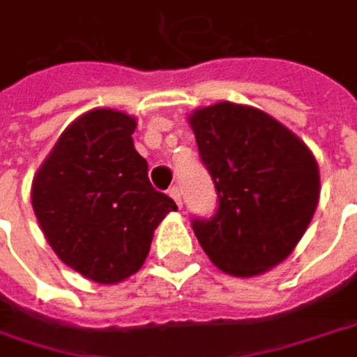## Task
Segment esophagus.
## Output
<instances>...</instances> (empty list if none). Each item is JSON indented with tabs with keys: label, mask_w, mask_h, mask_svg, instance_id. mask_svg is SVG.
I'll list each match as a JSON object with an SVG mask.
<instances>
[{
	"label": "esophagus",
	"mask_w": 357,
	"mask_h": 357,
	"mask_svg": "<svg viewBox=\"0 0 357 357\" xmlns=\"http://www.w3.org/2000/svg\"><path fill=\"white\" fill-rule=\"evenodd\" d=\"M169 196L176 200V204L178 206H181V190H179L178 185H174V188H169Z\"/></svg>",
	"instance_id": "esophagus-1"
}]
</instances>
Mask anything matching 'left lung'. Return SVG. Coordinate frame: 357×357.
<instances>
[{"label": "left lung", "instance_id": "1", "mask_svg": "<svg viewBox=\"0 0 357 357\" xmlns=\"http://www.w3.org/2000/svg\"><path fill=\"white\" fill-rule=\"evenodd\" d=\"M215 181L219 208L192 229L211 262L234 277L281 264L306 234L321 196L312 151L287 126L250 105L221 101L188 115Z\"/></svg>", "mask_w": 357, "mask_h": 357}]
</instances>
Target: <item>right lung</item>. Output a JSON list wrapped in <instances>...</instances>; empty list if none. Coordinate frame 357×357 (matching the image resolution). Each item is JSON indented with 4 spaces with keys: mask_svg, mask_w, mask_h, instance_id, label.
Listing matches in <instances>:
<instances>
[{
    "mask_svg": "<svg viewBox=\"0 0 357 357\" xmlns=\"http://www.w3.org/2000/svg\"><path fill=\"white\" fill-rule=\"evenodd\" d=\"M136 117L91 109L57 138L33 179L45 240L82 277L113 285L144 264L159 223L176 202L149 181L134 149Z\"/></svg>",
    "mask_w": 357,
    "mask_h": 357,
    "instance_id": "right-lung-1",
    "label": "right lung"
}]
</instances>
